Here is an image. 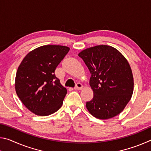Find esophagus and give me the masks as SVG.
Instances as JSON below:
<instances>
[{
	"label": "esophagus",
	"mask_w": 151,
	"mask_h": 151,
	"mask_svg": "<svg viewBox=\"0 0 151 151\" xmlns=\"http://www.w3.org/2000/svg\"><path fill=\"white\" fill-rule=\"evenodd\" d=\"M83 88V86L80 83H78L77 84H76L75 87V88L76 89V90H81V89H82Z\"/></svg>",
	"instance_id": "esophagus-1"
}]
</instances>
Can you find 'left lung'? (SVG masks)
<instances>
[{"mask_svg":"<svg viewBox=\"0 0 151 151\" xmlns=\"http://www.w3.org/2000/svg\"><path fill=\"white\" fill-rule=\"evenodd\" d=\"M91 74L93 99L86 106L92 115L109 119L118 115L131 100L133 76L127 60L116 48L99 45L78 54Z\"/></svg>","mask_w":151,"mask_h":151,"instance_id":"left-lung-1","label":"left lung"}]
</instances>
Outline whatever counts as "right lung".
<instances>
[{
    "label": "right lung",
    "instance_id": "obj_1",
    "mask_svg": "<svg viewBox=\"0 0 151 151\" xmlns=\"http://www.w3.org/2000/svg\"><path fill=\"white\" fill-rule=\"evenodd\" d=\"M69 50L65 46H42L28 53L18 68L16 93L24 105L37 115H49L62 106L67 91L55 71Z\"/></svg>",
    "mask_w": 151,
    "mask_h": 151
}]
</instances>
